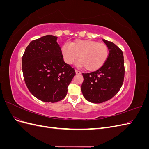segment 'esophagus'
Instances as JSON below:
<instances>
[{"instance_id":"esophagus-1","label":"esophagus","mask_w":149,"mask_h":149,"mask_svg":"<svg viewBox=\"0 0 149 149\" xmlns=\"http://www.w3.org/2000/svg\"><path fill=\"white\" fill-rule=\"evenodd\" d=\"M75 72H76V74H79L81 73V71H79L78 70H75Z\"/></svg>"}]
</instances>
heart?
I'll list each match as a JSON object with an SVG mask.
<instances>
[{"label":"heart","instance_id":"obj_1","mask_svg":"<svg viewBox=\"0 0 149 149\" xmlns=\"http://www.w3.org/2000/svg\"><path fill=\"white\" fill-rule=\"evenodd\" d=\"M61 52L68 64H71L78 57L79 65L84 66L89 71L100 68L109 55V49L105 44L89 40L77 39L70 45L65 44Z\"/></svg>","mask_w":149,"mask_h":149}]
</instances>
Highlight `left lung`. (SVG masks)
<instances>
[{
  "instance_id": "8db88e82",
  "label": "left lung",
  "mask_w": 149,
  "mask_h": 149,
  "mask_svg": "<svg viewBox=\"0 0 149 149\" xmlns=\"http://www.w3.org/2000/svg\"><path fill=\"white\" fill-rule=\"evenodd\" d=\"M102 41L109 52L104 64L96 71L83 73V95L93 103L109 100L118 93L124 82L125 69L123 52L114 43L104 39Z\"/></svg>"
}]
</instances>
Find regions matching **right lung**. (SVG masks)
Returning <instances> with one entry per match:
<instances>
[{"label": "right lung", "instance_id": "right-lung-1", "mask_svg": "<svg viewBox=\"0 0 149 149\" xmlns=\"http://www.w3.org/2000/svg\"><path fill=\"white\" fill-rule=\"evenodd\" d=\"M57 37L48 35L31 41L22 56L24 78L38 100L56 102L64 99L75 70L66 63Z\"/></svg>", "mask_w": 149, "mask_h": 149}]
</instances>
